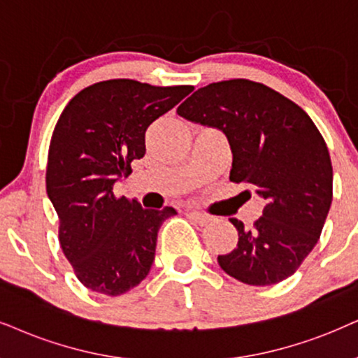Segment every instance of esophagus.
<instances>
[{
	"instance_id": "esophagus-1",
	"label": "esophagus",
	"mask_w": 358,
	"mask_h": 358,
	"mask_svg": "<svg viewBox=\"0 0 358 358\" xmlns=\"http://www.w3.org/2000/svg\"><path fill=\"white\" fill-rule=\"evenodd\" d=\"M188 216L194 221V223L200 224V226H206V224H210L211 221H213V218H211L210 215H205V213H200V211H189Z\"/></svg>"
}]
</instances>
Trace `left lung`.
Here are the masks:
<instances>
[{
    "label": "left lung",
    "mask_w": 358,
    "mask_h": 358,
    "mask_svg": "<svg viewBox=\"0 0 358 358\" xmlns=\"http://www.w3.org/2000/svg\"><path fill=\"white\" fill-rule=\"evenodd\" d=\"M176 112L221 130L233 152L229 180L266 200L251 229L229 220L238 246L218 256L221 269L250 286L287 279L317 244L332 203V164L317 127L297 103L248 79L198 89Z\"/></svg>",
    "instance_id": "obj_1"
}]
</instances>
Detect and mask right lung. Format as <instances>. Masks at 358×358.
<instances>
[{
    "instance_id": "obj_1",
    "label": "right lung",
    "mask_w": 358,
    "mask_h": 358,
    "mask_svg": "<svg viewBox=\"0 0 358 358\" xmlns=\"http://www.w3.org/2000/svg\"><path fill=\"white\" fill-rule=\"evenodd\" d=\"M193 85L110 79L71 99L49 145L46 189L59 216V243L90 291L120 296L150 273L162 223L171 206L147 210L114 194V183L145 155V132Z\"/></svg>"
}]
</instances>
